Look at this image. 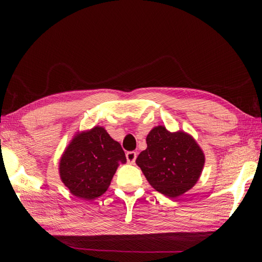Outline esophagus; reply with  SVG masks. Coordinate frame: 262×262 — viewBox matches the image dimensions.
Segmentation results:
<instances>
[{"label":"esophagus","mask_w":262,"mask_h":262,"mask_svg":"<svg viewBox=\"0 0 262 262\" xmlns=\"http://www.w3.org/2000/svg\"><path fill=\"white\" fill-rule=\"evenodd\" d=\"M136 157H137V153L134 152V151H130V152L126 153V159L129 163H134L135 160H136Z\"/></svg>","instance_id":"obj_1"}]
</instances>
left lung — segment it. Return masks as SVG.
I'll use <instances>...</instances> for the list:
<instances>
[{
    "label": "left lung",
    "mask_w": 262,
    "mask_h": 262,
    "mask_svg": "<svg viewBox=\"0 0 262 262\" xmlns=\"http://www.w3.org/2000/svg\"><path fill=\"white\" fill-rule=\"evenodd\" d=\"M147 148L138 155L140 166L155 190L177 198L196 185L205 164V155L191 135L154 127L146 137Z\"/></svg>",
    "instance_id": "obj_1"
}]
</instances>
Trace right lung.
I'll return each mask as SVG.
<instances>
[{
    "mask_svg": "<svg viewBox=\"0 0 262 262\" xmlns=\"http://www.w3.org/2000/svg\"><path fill=\"white\" fill-rule=\"evenodd\" d=\"M119 163H126L121 145L96 126L71 141L59 161V176L72 194L92 200L107 191Z\"/></svg>",
    "mask_w": 262,
    "mask_h": 262,
    "instance_id": "1",
    "label": "right lung"
}]
</instances>
